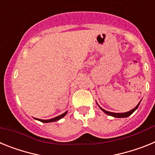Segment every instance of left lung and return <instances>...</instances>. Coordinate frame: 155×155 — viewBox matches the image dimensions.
Returning <instances> with one entry per match:
<instances>
[{
  "label": "left lung",
  "instance_id": "1",
  "mask_svg": "<svg viewBox=\"0 0 155 155\" xmlns=\"http://www.w3.org/2000/svg\"><path fill=\"white\" fill-rule=\"evenodd\" d=\"M140 102L139 103L137 104V105L136 107L134 108V109H131L130 111H129V112H127V113H111V112H108V111L105 110V109H102V108H101V107H100V106H99V105H98V106H99L100 109H102V110L103 111V112L105 113V114L109 115V116H113V117H116V118H126V117H128V116H130V115L132 114L133 113H134V111H135L137 109L138 106H139V105H140Z\"/></svg>",
  "mask_w": 155,
  "mask_h": 155
}]
</instances>
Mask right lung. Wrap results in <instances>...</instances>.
Wrapping results in <instances>:
<instances>
[{"mask_svg":"<svg viewBox=\"0 0 155 155\" xmlns=\"http://www.w3.org/2000/svg\"><path fill=\"white\" fill-rule=\"evenodd\" d=\"M67 113H68V111H67V112H65L64 113H63V114L57 116V117H54V118H53V119H50V120H40V119H36V120H39V121H40V122H42V123H52V122L57 121V120L62 119L63 117H64V116H66V114H67Z\"/></svg>","mask_w":155,"mask_h":155,"instance_id":"1","label":"right lung"}]
</instances>
